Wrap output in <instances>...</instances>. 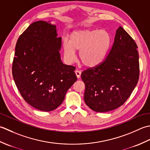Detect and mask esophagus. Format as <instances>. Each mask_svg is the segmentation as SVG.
<instances>
[{
  "mask_svg": "<svg viewBox=\"0 0 150 150\" xmlns=\"http://www.w3.org/2000/svg\"><path fill=\"white\" fill-rule=\"evenodd\" d=\"M75 74H76V76H77L78 78H80V76H81V72L79 71V70H76V71H75Z\"/></svg>",
  "mask_w": 150,
  "mask_h": 150,
  "instance_id": "esophagus-1",
  "label": "esophagus"
}]
</instances>
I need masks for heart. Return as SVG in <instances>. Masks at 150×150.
<instances>
[{
  "label": "heart",
  "mask_w": 150,
  "mask_h": 150,
  "mask_svg": "<svg viewBox=\"0 0 150 150\" xmlns=\"http://www.w3.org/2000/svg\"><path fill=\"white\" fill-rule=\"evenodd\" d=\"M110 44V37L105 30H80L71 33L69 41L64 40V57L69 63L75 60L76 52L85 66L94 67L103 62Z\"/></svg>",
  "instance_id": "b5f03b06"
}]
</instances>
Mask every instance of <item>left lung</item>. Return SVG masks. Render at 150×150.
<instances>
[{
  "instance_id": "1",
  "label": "left lung",
  "mask_w": 150,
  "mask_h": 150,
  "mask_svg": "<svg viewBox=\"0 0 150 150\" xmlns=\"http://www.w3.org/2000/svg\"><path fill=\"white\" fill-rule=\"evenodd\" d=\"M137 48L135 41L120 26L105 59L81 73L84 101L90 109L108 112L123 105L130 96L139 78Z\"/></svg>"
}]
</instances>
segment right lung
I'll list each match as a JSON object with an SVG mask.
<instances>
[{"instance_id":"1","label":"right lung","mask_w":150,"mask_h":150,"mask_svg":"<svg viewBox=\"0 0 150 150\" xmlns=\"http://www.w3.org/2000/svg\"><path fill=\"white\" fill-rule=\"evenodd\" d=\"M50 21L33 23L15 46L12 74L24 100L42 111H51L65 99L77 80L75 67L63 64L59 51L62 38Z\"/></svg>"}]
</instances>
